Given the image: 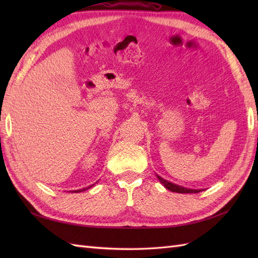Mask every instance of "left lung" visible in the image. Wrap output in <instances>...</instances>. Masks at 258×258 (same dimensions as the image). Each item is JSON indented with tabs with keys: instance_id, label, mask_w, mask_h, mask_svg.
I'll return each instance as SVG.
<instances>
[{
	"instance_id": "obj_1",
	"label": "left lung",
	"mask_w": 258,
	"mask_h": 258,
	"mask_svg": "<svg viewBox=\"0 0 258 258\" xmlns=\"http://www.w3.org/2000/svg\"><path fill=\"white\" fill-rule=\"evenodd\" d=\"M156 176L158 178V180H160L161 184L164 185V187L167 188L168 190L171 191H174V193H180V194H185V193H200V191L204 190L203 188H200V189H195V188H188V187H185V186H182V185H178V184H175V183H172L169 182V180L165 179L161 177L160 175L156 174Z\"/></svg>"
}]
</instances>
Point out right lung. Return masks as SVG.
<instances>
[{
	"instance_id": "1",
	"label": "right lung",
	"mask_w": 258,
	"mask_h": 258,
	"mask_svg": "<svg viewBox=\"0 0 258 258\" xmlns=\"http://www.w3.org/2000/svg\"><path fill=\"white\" fill-rule=\"evenodd\" d=\"M94 185V184H93ZM93 185H91V186H87V187H85V188H82V189H76V190H72V193H80V191H83V190H85V189H89V188H91Z\"/></svg>"
}]
</instances>
